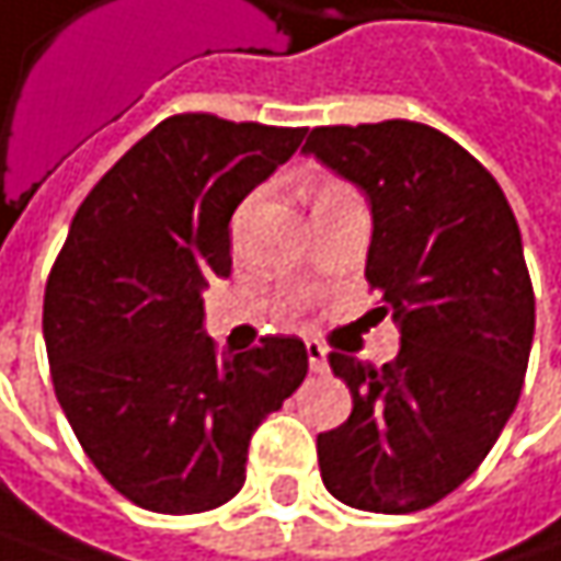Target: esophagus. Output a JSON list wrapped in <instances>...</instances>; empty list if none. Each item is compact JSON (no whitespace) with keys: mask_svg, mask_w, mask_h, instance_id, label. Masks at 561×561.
Returning a JSON list of instances; mask_svg holds the SVG:
<instances>
[{"mask_svg":"<svg viewBox=\"0 0 561 561\" xmlns=\"http://www.w3.org/2000/svg\"><path fill=\"white\" fill-rule=\"evenodd\" d=\"M305 350H308L311 373H324V369H328V350H324L318 340H308V343H305Z\"/></svg>","mask_w":561,"mask_h":561,"instance_id":"1","label":"esophagus"}]
</instances>
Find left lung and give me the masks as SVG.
I'll use <instances>...</instances> for the list:
<instances>
[{
    "instance_id": "obj_1",
    "label": "left lung",
    "mask_w": 561,
    "mask_h": 561,
    "mask_svg": "<svg viewBox=\"0 0 561 561\" xmlns=\"http://www.w3.org/2000/svg\"><path fill=\"white\" fill-rule=\"evenodd\" d=\"M305 153L366 192V282L401 331L382 369L328 356L353 411L318 436L321 479L350 507L414 514L482 466L517 408L536 321L520 228L494 176L431 125L314 128Z\"/></svg>"
}]
</instances>
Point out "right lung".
<instances>
[{
    "mask_svg": "<svg viewBox=\"0 0 561 561\" xmlns=\"http://www.w3.org/2000/svg\"><path fill=\"white\" fill-rule=\"evenodd\" d=\"M305 128L185 112L82 198L44 288L57 401L102 479L144 511L202 514L247 479L253 431L305 382L298 336L218 356L202 288L230 276V215Z\"/></svg>",
    "mask_w": 561,
    "mask_h": 561,
    "instance_id": "1",
    "label": "right lung"
}]
</instances>
